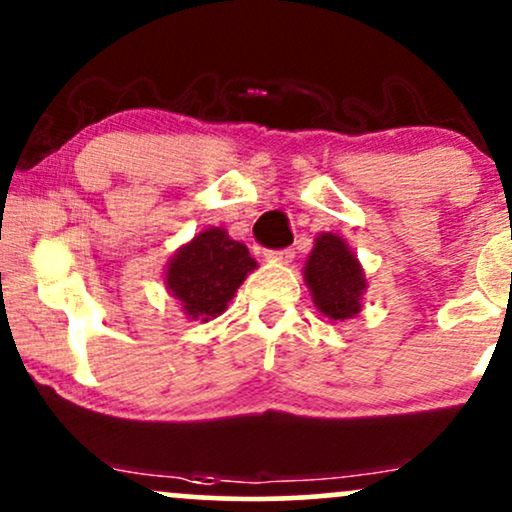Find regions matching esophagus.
Listing matches in <instances>:
<instances>
[{"label":"esophagus","instance_id":"34e87169","mask_svg":"<svg viewBox=\"0 0 512 512\" xmlns=\"http://www.w3.org/2000/svg\"><path fill=\"white\" fill-rule=\"evenodd\" d=\"M267 262H276V264H289L293 260V250L291 248H284V250H269L267 255Z\"/></svg>","mask_w":512,"mask_h":512}]
</instances>
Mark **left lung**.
Returning a JSON list of instances; mask_svg holds the SVG:
<instances>
[{"label": "left lung", "instance_id": "1", "mask_svg": "<svg viewBox=\"0 0 512 512\" xmlns=\"http://www.w3.org/2000/svg\"><path fill=\"white\" fill-rule=\"evenodd\" d=\"M313 301L330 320H349L361 313V298L366 291V274L361 262L334 233H320L303 269Z\"/></svg>", "mask_w": 512, "mask_h": 512}]
</instances>
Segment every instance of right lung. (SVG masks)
Instances as JSON below:
<instances>
[{
  "mask_svg": "<svg viewBox=\"0 0 512 512\" xmlns=\"http://www.w3.org/2000/svg\"><path fill=\"white\" fill-rule=\"evenodd\" d=\"M252 269H257V262L243 243L223 228H207L170 257L166 289L190 320L209 322L226 310Z\"/></svg>",
  "mask_w": 512,
  "mask_h": 512,
  "instance_id": "right-lung-1",
  "label": "right lung"
}]
</instances>
